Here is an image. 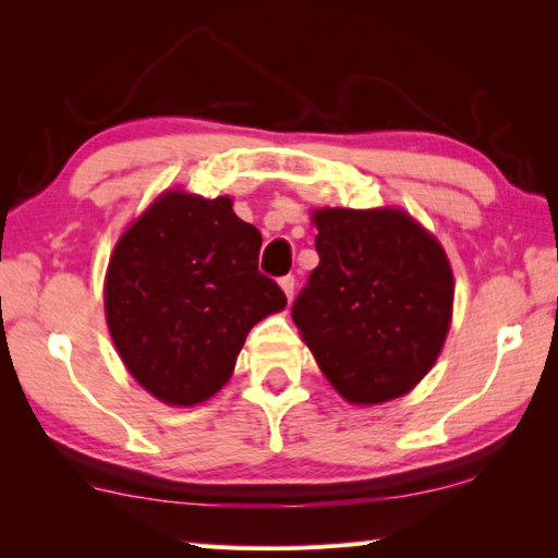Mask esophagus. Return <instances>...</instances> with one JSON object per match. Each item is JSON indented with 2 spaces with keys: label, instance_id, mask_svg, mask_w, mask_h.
<instances>
[{
  "label": "esophagus",
  "instance_id": "obj_1",
  "mask_svg": "<svg viewBox=\"0 0 558 558\" xmlns=\"http://www.w3.org/2000/svg\"><path fill=\"white\" fill-rule=\"evenodd\" d=\"M280 288H282V292H286L288 300H290L292 292H295V276H282L280 278Z\"/></svg>",
  "mask_w": 558,
  "mask_h": 558
}]
</instances>
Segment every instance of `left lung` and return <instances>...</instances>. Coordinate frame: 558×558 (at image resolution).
I'll return each instance as SVG.
<instances>
[{"instance_id":"1","label":"left lung","mask_w":558,"mask_h":558,"mask_svg":"<svg viewBox=\"0 0 558 558\" xmlns=\"http://www.w3.org/2000/svg\"><path fill=\"white\" fill-rule=\"evenodd\" d=\"M319 263L292 319L349 403L411 391L436 364L452 313L440 243L399 209L313 214Z\"/></svg>"}]
</instances>
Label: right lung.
Returning a JSON list of instances; mask_svg holds the SVG:
<instances>
[{"label": "right lung", "mask_w": 558, "mask_h": 558, "mask_svg": "<svg viewBox=\"0 0 558 558\" xmlns=\"http://www.w3.org/2000/svg\"><path fill=\"white\" fill-rule=\"evenodd\" d=\"M260 231L229 196L167 192L122 233L106 278L110 337L128 372L172 405L229 381L245 335L286 307L258 270Z\"/></svg>", "instance_id": "right-lung-1"}]
</instances>
